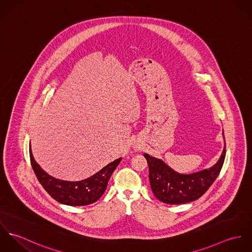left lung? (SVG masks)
Instances as JSON below:
<instances>
[{
    "label": "left lung",
    "instance_id": "8db88e82",
    "mask_svg": "<svg viewBox=\"0 0 252 252\" xmlns=\"http://www.w3.org/2000/svg\"><path fill=\"white\" fill-rule=\"evenodd\" d=\"M226 144L216 165L190 175H182L172 170L162 160L144 153L148 163L149 182L155 197L170 205L186 204L199 199L215 182L224 163Z\"/></svg>",
    "mask_w": 252,
    "mask_h": 252
}]
</instances>
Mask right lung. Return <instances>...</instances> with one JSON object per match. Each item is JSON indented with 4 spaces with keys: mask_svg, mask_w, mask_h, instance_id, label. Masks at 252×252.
<instances>
[{
    "mask_svg": "<svg viewBox=\"0 0 252 252\" xmlns=\"http://www.w3.org/2000/svg\"><path fill=\"white\" fill-rule=\"evenodd\" d=\"M30 159L36 179L45 191L57 202L67 206H87L98 201L105 193L108 180L121 158L109 163L100 172L80 181L57 180L46 174L33 157L30 147Z\"/></svg>",
    "mask_w": 252,
    "mask_h": 252,
    "instance_id": "add662e5",
    "label": "right lung"
}]
</instances>
